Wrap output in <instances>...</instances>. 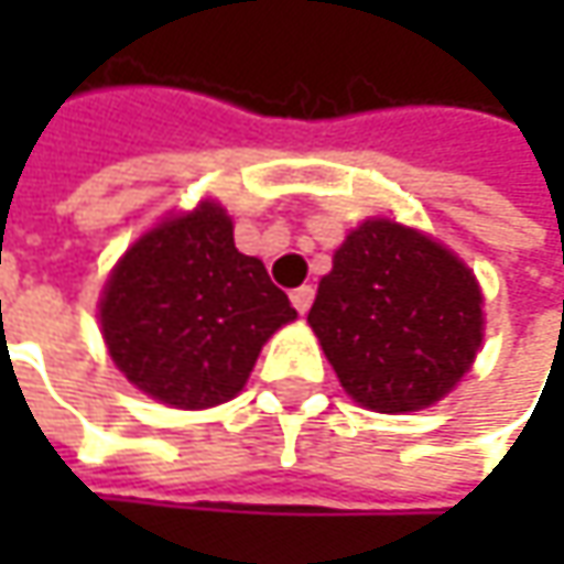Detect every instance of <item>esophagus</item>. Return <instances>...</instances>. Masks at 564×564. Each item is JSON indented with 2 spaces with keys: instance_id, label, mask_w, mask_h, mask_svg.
Listing matches in <instances>:
<instances>
[{
  "instance_id": "esophagus-1",
  "label": "esophagus",
  "mask_w": 564,
  "mask_h": 564,
  "mask_svg": "<svg viewBox=\"0 0 564 564\" xmlns=\"http://www.w3.org/2000/svg\"><path fill=\"white\" fill-rule=\"evenodd\" d=\"M292 304L297 314H307V311H311V304H314V289H311V285H301V289H294Z\"/></svg>"
}]
</instances>
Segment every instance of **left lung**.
<instances>
[{
    "mask_svg": "<svg viewBox=\"0 0 564 564\" xmlns=\"http://www.w3.org/2000/svg\"><path fill=\"white\" fill-rule=\"evenodd\" d=\"M484 294L465 263L417 228L367 219L333 257L307 314L341 389L404 414L445 399L484 341Z\"/></svg>",
    "mask_w": 564,
    "mask_h": 564,
    "instance_id": "obj_1",
    "label": "left lung"
}]
</instances>
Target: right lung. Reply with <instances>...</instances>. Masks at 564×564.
Returning <instances> with one entry per match:
<instances>
[{"label": "right lung", "mask_w": 564, "mask_h": 564, "mask_svg": "<svg viewBox=\"0 0 564 564\" xmlns=\"http://www.w3.org/2000/svg\"><path fill=\"white\" fill-rule=\"evenodd\" d=\"M267 267L235 248L231 219L204 200L124 250L99 297V326L124 377L169 408L235 399L267 338L294 319Z\"/></svg>", "instance_id": "obj_1"}]
</instances>
